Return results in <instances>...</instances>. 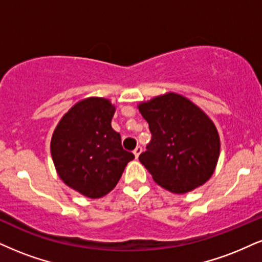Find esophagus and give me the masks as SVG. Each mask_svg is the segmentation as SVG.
I'll list each match as a JSON object with an SVG mask.
<instances>
[{"mask_svg": "<svg viewBox=\"0 0 262 262\" xmlns=\"http://www.w3.org/2000/svg\"><path fill=\"white\" fill-rule=\"evenodd\" d=\"M141 153H142V147H141V146H137L136 148H135V150H134L135 157L138 158V157H140V154H141Z\"/></svg>", "mask_w": 262, "mask_h": 262, "instance_id": "esophagus-1", "label": "esophagus"}]
</instances>
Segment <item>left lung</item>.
<instances>
[{
  "instance_id": "1",
  "label": "left lung",
  "mask_w": 262,
  "mask_h": 262,
  "mask_svg": "<svg viewBox=\"0 0 262 262\" xmlns=\"http://www.w3.org/2000/svg\"><path fill=\"white\" fill-rule=\"evenodd\" d=\"M138 109L151 134L138 159L153 180L177 194L204 185L220 156V137L209 116L172 92L141 103Z\"/></svg>"
}]
</instances>
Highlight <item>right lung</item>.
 I'll use <instances>...</instances> for the list:
<instances>
[{
	"label": "right lung",
	"mask_w": 262,
	"mask_h": 262,
	"mask_svg": "<svg viewBox=\"0 0 262 262\" xmlns=\"http://www.w3.org/2000/svg\"><path fill=\"white\" fill-rule=\"evenodd\" d=\"M114 113L115 106L108 99H83L63 116L51 140L58 175L89 198L108 194L135 158L122 148L120 134L113 130Z\"/></svg>",
	"instance_id": "add662e5"
}]
</instances>
